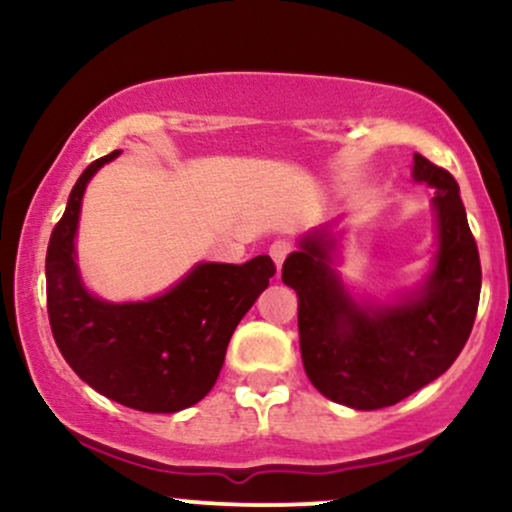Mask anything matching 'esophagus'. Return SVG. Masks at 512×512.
<instances>
[{
  "mask_svg": "<svg viewBox=\"0 0 512 512\" xmlns=\"http://www.w3.org/2000/svg\"><path fill=\"white\" fill-rule=\"evenodd\" d=\"M289 252H291L289 240H274V243L269 245V255H272L276 269H279L281 264H284L286 257H289Z\"/></svg>",
  "mask_w": 512,
  "mask_h": 512,
  "instance_id": "34e87169",
  "label": "esophagus"
}]
</instances>
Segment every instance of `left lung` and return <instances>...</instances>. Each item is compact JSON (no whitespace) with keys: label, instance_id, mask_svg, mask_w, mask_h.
Here are the masks:
<instances>
[{"label":"left lung","instance_id":"8db88e82","mask_svg":"<svg viewBox=\"0 0 512 512\" xmlns=\"http://www.w3.org/2000/svg\"><path fill=\"white\" fill-rule=\"evenodd\" d=\"M411 178L436 187L438 250L426 281L395 303L354 301L332 269L330 226L286 257L281 279L298 296V337L310 383L351 409H383L433 383L467 344L479 308L481 264L460 187L414 154Z\"/></svg>","mask_w":512,"mask_h":512}]
</instances>
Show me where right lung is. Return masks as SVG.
I'll list each match as a JSON object with an SVG mask.
<instances>
[{"label": "right lung", "mask_w": 512, "mask_h": 512, "mask_svg": "<svg viewBox=\"0 0 512 512\" xmlns=\"http://www.w3.org/2000/svg\"><path fill=\"white\" fill-rule=\"evenodd\" d=\"M98 158L76 180L45 257L52 337L72 370L103 397L129 409L173 414L207 397L219 378L231 334L267 289L269 255L245 264L199 262L161 296L110 303L93 296L76 264L81 199Z\"/></svg>", "instance_id": "obj_1"}]
</instances>
